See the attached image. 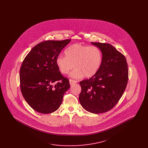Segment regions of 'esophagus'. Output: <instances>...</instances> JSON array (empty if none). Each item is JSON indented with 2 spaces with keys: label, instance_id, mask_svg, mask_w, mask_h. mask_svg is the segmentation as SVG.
<instances>
[{
  "label": "esophagus",
  "instance_id": "obj_1",
  "mask_svg": "<svg viewBox=\"0 0 148 148\" xmlns=\"http://www.w3.org/2000/svg\"><path fill=\"white\" fill-rule=\"evenodd\" d=\"M69 83H70V84L72 85L73 84H75V83H77V81L73 80V79H70L69 80Z\"/></svg>",
  "mask_w": 148,
  "mask_h": 148
}]
</instances>
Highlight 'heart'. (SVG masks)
<instances>
[{"label":"heart","instance_id":"heart-1","mask_svg":"<svg viewBox=\"0 0 148 148\" xmlns=\"http://www.w3.org/2000/svg\"><path fill=\"white\" fill-rule=\"evenodd\" d=\"M65 56L56 58V64L63 74H67L73 68L71 77L79 79L83 77H90L98 71L102 62L100 50L95 46H86L74 44L65 51Z\"/></svg>","mask_w":148,"mask_h":148}]
</instances>
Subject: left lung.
I'll use <instances>...</instances> for the list:
<instances>
[{
  "mask_svg": "<svg viewBox=\"0 0 148 148\" xmlns=\"http://www.w3.org/2000/svg\"><path fill=\"white\" fill-rule=\"evenodd\" d=\"M102 53V62L97 73L80 82L79 101L86 111L106 112L119 101L127 87L128 68L125 56L108 43L92 42Z\"/></svg>",
  "mask_w": 148,
  "mask_h": 148,
  "instance_id": "8db88e82",
  "label": "left lung"
}]
</instances>
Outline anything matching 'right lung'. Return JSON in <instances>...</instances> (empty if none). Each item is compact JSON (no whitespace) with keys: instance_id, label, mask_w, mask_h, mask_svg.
Instances as JSON below:
<instances>
[{"instance_id":"obj_1","label":"right lung","mask_w":148,"mask_h":148,"mask_svg":"<svg viewBox=\"0 0 148 148\" xmlns=\"http://www.w3.org/2000/svg\"><path fill=\"white\" fill-rule=\"evenodd\" d=\"M46 40L36 45L24 59L20 69L22 95L31 108L42 114L53 113L70 88L68 79L59 71L56 58L71 42ZM56 82L54 87V82Z\"/></svg>"}]
</instances>
